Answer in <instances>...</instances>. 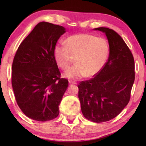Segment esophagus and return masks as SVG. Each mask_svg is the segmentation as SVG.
<instances>
[{
  "instance_id": "esophagus-1",
  "label": "esophagus",
  "mask_w": 146,
  "mask_h": 146,
  "mask_svg": "<svg viewBox=\"0 0 146 146\" xmlns=\"http://www.w3.org/2000/svg\"><path fill=\"white\" fill-rule=\"evenodd\" d=\"M69 83L70 84H76V82L73 80H69Z\"/></svg>"
}]
</instances>
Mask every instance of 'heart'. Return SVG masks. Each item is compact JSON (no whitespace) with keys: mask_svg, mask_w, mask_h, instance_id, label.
<instances>
[{"mask_svg":"<svg viewBox=\"0 0 146 146\" xmlns=\"http://www.w3.org/2000/svg\"><path fill=\"white\" fill-rule=\"evenodd\" d=\"M110 53L107 39L90 34H77L67 38L54 48V57L58 66L66 70L76 58L77 64L70 68L64 76L78 79L97 75L106 64Z\"/></svg>","mask_w":146,"mask_h":146,"instance_id":"obj_1","label":"heart"}]
</instances>
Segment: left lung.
Instances as JSON below:
<instances>
[{
	"label": "left lung",
	"mask_w": 146,
	"mask_h": 146,
	"mask_svg": "<svg viewBox=\"0 0 146 146\" xmlns=\"http://www.w3.org/2000/svg\"><path fill=\"white\" fill-rule=\"evenodd\" d=\"M94 29L106 35L109 56L100 73L78 85V98L83 116L100 123L113 119L128 104L135 80V64L131 50L117 32L107 27Z\"/></svg>",
	"instance_id": "obj_1"
}]
</instances>
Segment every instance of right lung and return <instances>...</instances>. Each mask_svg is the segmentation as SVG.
Segmentation results:
<instances>
[{
  "mask_svg": "<svg viewBox=\"0 0 146 146\" xmlns=\"http://www.w3.org/2000/svg\"><path fill=\"white\" fill-rule=\"evenodd\" d=\"M66 32L63 26L41 22L21 43L12 66V86L22 111L33 120L56 118L59 105L68 86L61 78L54 48Z\"/></svg>",
  "mask_w": 146,
  "mask_h": 146,
  "instance_id": "obj_1",
  "label": "right lung"
}]
</instances>
